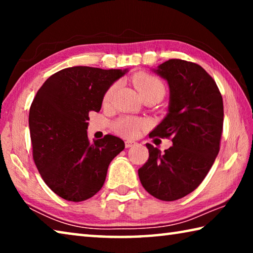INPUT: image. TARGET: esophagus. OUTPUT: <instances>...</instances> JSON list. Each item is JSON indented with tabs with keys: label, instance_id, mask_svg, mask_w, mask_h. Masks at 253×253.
I'll list each match as a JSON object with an SVG mask.
<instances>
[{
	"label": "esophagus",
	"instance_id": "1",
	"mask_svg": "<svg viewBox=\"0 0 253 253\" xmlns=\"http://www.w3.org/2000/svg\"><path fill=\"white\" fill-rule=\"evenodd\" d=\"M136 144H137V143L134 142V140H126V142H125V146H126V148H130V147H134Z\"/></svg>",
	"mask_w": 253,
	"mask_h": 253
}]
</instances>
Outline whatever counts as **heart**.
Masks as SVG:
<instances>
[{"instance_id": "heart-1", "label": "heart", "mask_w": 253, "mask_h": 253, "mask_svg": "<svg viewBox=\"0 0 253 253\" xmlns=\"http://www.w3.org/2000/svg\"><path fill=\"white\" fill-rule=\"evenodd\" d=\"M132 83L136 85L137 90L139 91L140 96L144 97L149 93H160L164 96L165 87L161 79L157 77L148 74H138L134 76ZM117 84H113L107 89L102 101L104 104H108L114 96V92L116 90ZM145 126V122L142 119L134 118V117H123L116 123V131L124 137H135L139 134V131Z\"/></svg>"}]
</instances>
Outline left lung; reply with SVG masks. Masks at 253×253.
Segmentation results:
<instances>
[{
  "instance_id": "obj_1",
  "label": "left lung",
  "mask_w": 253,
  "mask_h": 253,
  "mask_svg": "<svg viewBox=\"0 0 253 253\" xmlns=\"http://www.w3.org/2000/svg\"><path fill=\"white\" fill-rule=\"evenodd\" d=\"M152 70L168 81L169 102L149 136L170 137L173 146L162 154L146 144L149 157L138 176L154 198L175 201L202 183L219 154L223 100L215 81L196 63L170 59Z\"/></svg>"
}]
</instances>
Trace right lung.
Returning a JSON list of instances; mask_svg holds the SVG:
<instances>
[{
	"label": "right lung",
	"mask_w": 253,
	"mask_h": 253,
	"mask_svg": "<svg viewBox=\"0 0 253 253\" xmlns=\"http://www.w3.org/2000/svg\"><path fill=\"white\" fill-rule=\"evenodd\" d=\"M128 69L66 68L49 77L29 113L33 160L44 183L72 202L90 199L104 185L110 162L125 148L119 137L89 142V113L99 111L107 89Z\"/></svg>",
	"instance_id": "1"
}]
</instances>
